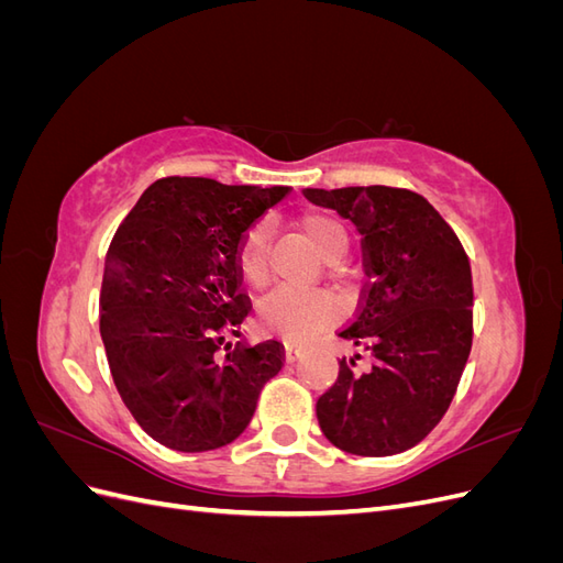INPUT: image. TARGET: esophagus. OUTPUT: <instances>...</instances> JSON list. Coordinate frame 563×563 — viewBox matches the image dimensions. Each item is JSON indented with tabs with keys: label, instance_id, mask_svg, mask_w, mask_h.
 <instances>
[{
	"label": "esophagus",
	"instance_id": "obj_1",
	"mask_svg": "<svg viewBox=\"0 0 563 563\" xmlns=\"http://www.w3.org/2000/svg\"><path fill=\"white\" fill-rule=\"evenodd\" d=\"M300 352H302V345L291 343V340H286V343H284V356H286V362H296L298 356H300Z\"/></svg>",
	"mask_w": 563,
	"mask_h": 563
}]
</instances>
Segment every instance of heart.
<instances>
[{"label": "heart", "mask_w": 563, "mask_h": 563, "mask_svg": "<svg viewBox=\"0 0 563 563\" xmlns=\"http://www.w3.org/2000/svg\"><path fill=\"white\" fill-rule=\"evenodd\" d=\"M300 228L310 236L323 261L335 263L343 258L350 236L340 220L323 211H308L300 216ZM269 232L265 223H253L236 244V269L246 284L263 286L269 277ZM338 317L335 300L323 291H308V288L282 286L267 294L258 305V323L267 331L282 335L294 343L312 338L319 329L327 327Z\"/></svg>", "instance_id": "obj_1"}]
</instances>
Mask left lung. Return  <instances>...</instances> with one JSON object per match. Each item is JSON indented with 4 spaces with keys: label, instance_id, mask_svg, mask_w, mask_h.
<instances>
[{
    "label": "left lung",
    "instance_id": "left-lung-1",
    "mask_svg": "<svg viewBox=\"0 0 563 563\" xmlns=\"http://www.w3.org/2000/svg\"><path fill=\"white\" fill-rule=\"evenodd\" d=\"M364 236L368 284L338 331L364 356L340 360L317 401L319 428L352 455L413 449L444 418L472 350V269L457 234L432 203L401 187L302 192Z\"/></svg>",
    "mask_w": 563,
    "mask_h": 563
}]
</instances>
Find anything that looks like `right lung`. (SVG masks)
<instances>
[{
	"label": "right lung",
	"instance_id": "1",
	"mask_svg": "<svg viewBox=\"0 0 563 563\" xmlns=\"http://www.w3.org/2000/svg\"><path fill=\"white\" fill-rule=\"evenodd\" d=\"M291 187L211 178L152 183L117 228L100 286L103 338L119 397L162 446L197 453L230 444L282 371L277 340L225 345L251 302L236 244Z\"/></svg>",
	"mask_w": 563,
	"mask_h": 563
}]
</instances>
